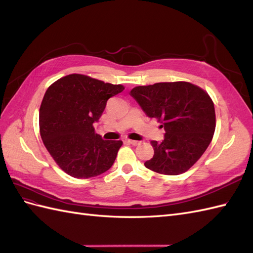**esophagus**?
Here are the masks:
<instances>
[{
  "label": "esophagus",
  "mask_w": 253,
  "mask_h": 253,
  "mask_svg": "<svg viewBox=\"0 0 253 253\" xmlns=\"http://www.w3.org/2000/svg\"><path fill=\"white\" fill-rule=\"evenodd\" d=\"M128 143H131L132 145H138L140 143V141H137V140H132V139H127L126 140Z\"/></svg>",
  "instance_id": "34e87169"
}]
</instances>
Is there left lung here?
<instances>
[{
	"label": "left lung",
	"mask_w": 253,
	"mask_h": 253,
	"mask_svg": "<svg viewBox=\"0 0 253 253\" xmlns=\"http://www.w3.org/2000/svg\"><path fill=\"white\" fill-rule=\"evenodd\" d=\"M131 95L148 117L163 124L162 142L152 140L154 156L144 163L159 174L187 172L209 147L215 131V110L202 87L186 81L136 86Z\"/></svg>",
	"instance_id": "obj_1"
}]
</instances>
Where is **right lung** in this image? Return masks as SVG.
Wrapping results in <instances>:
<instances>
[{
	"label": "right lung",
	"mask_w": 253,
	"mask_h": 253,
	"mask_svg": "<svg viewBox=\"0 0 253 253\" xmlns=\"http://www.w3.org/2000/svg\"><path fill=\"white\" fill-rule=\"evenodd\" d=\"M121 84L105 83L81 74L53 82L40 106V135L55 163L75 178H89L108 171L121 140H103L93 124L106 101L121 93Z\"/></svg>",
	"instance_id": "add662e5"
}]
</instances>
